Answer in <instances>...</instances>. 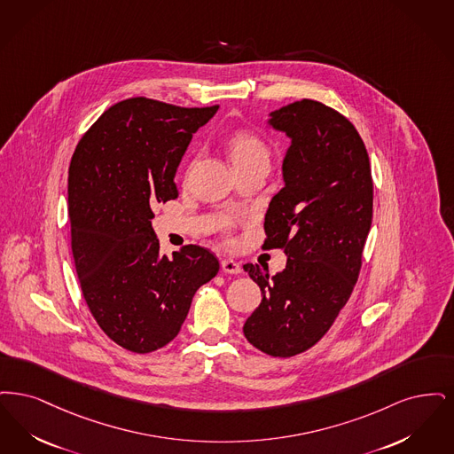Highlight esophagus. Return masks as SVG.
Returning a JSON list of instances; mask_svg holds the SVG:
<instances>
[{"label":"esophagus","instance_id":"1","mask_svg":"<svg viewBox=\"0 0 454 454\" xmlns=\"http://www.w3.org/2000/svg\"><path fill=\"white\" fill-rule=\"evenodd\" d=\"M220 266H222L223 273H229V275H239L240 273V264L234 259H222Z\"/></svg>","mask_w":454,"mask_h":454}]
</instances>
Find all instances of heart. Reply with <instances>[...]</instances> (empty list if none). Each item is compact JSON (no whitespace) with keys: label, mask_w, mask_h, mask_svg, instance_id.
Here are the masks:
<instances>
[{"label":"heart","mask_w":454,"mask_h":454,"mask_svg":"<svg viewBox=\"0 0 454 454\" xmlns=\"http://www.w3.org/2000/svg\"><path fill=\"white\" fill-rule=\"evenodd\" d=\"M229 151L234 164L251 160H270V149L266 142L254 132L240 130L229 140Z\"/></svg>","instance_id":"heart-1"}]
</instances>
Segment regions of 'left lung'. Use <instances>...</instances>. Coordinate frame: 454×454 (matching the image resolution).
Wrapping results in <instances>:
<instances>
[{"mask_svg":"<svg viewBox=\"0 0 454 454\" xmlns=\"http://www.w3.org/2000/svg\"><path fill=\"white\" fill-rule=\"evenodd\" d=\"M268 123L292 144L285 186L271 198L262 249H283L286 268L244 264L262 300L244 324L259 351L290 357L310 349L353 294L373 218L370 158L355 125L316 99L290 103Z\"/></svg>","mask_w":454,"mask_h":454,"instance_id":"8db88e82","label":"left lung"}]
</instances>
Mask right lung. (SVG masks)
I'll return each instance as SVG.
<instances>
[{"mask_svg":"<svg viewBox=\"0 0 454 454\" xmlns=\"http://www.w3.org/2000/svg\"><path fill=\"white\" fill-rule=\"evenodd\" d=\"M218 105L183 108L123 99L81 137L69 166L71 247L79 285L101 331L145 355L176 337L198 288L218 273L200 246L159 253L153 207L177 198L181 158Z\"/></svg>","mask_w":454,"mask_h":454,"instance_id":"obj_1","label":"right lung"}]
</instances>
